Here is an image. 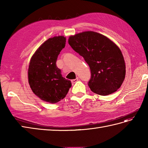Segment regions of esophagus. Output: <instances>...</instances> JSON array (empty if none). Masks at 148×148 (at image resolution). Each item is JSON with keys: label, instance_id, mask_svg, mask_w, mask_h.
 <instances>
[{"label": "esophagus", "instance_id": "34e87169", "mask_svg": "<svg viewBox=\"0 0 148 148\" xmlns=\"http://www.w3.org/2000/svg\"><path fill=\"white\" fill-rule=\"evenodd\" d=\"M79 80V78L78 77H77V78H76V79H72V80H71V82L72 83H75L76 82H77V81Z\"/></svg>", "mask_w": 148, "mask_h": 148}]
</instances>
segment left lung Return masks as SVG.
Instances as JSON below:
<instances>
[{"mask_svg": "<svg viewBox=\"0 0 148 148\" xmlns=\"http://www.w3.org/2000/svg\"><path fill=\"white\" fill-rule=\"evenodd\" d=\"M68 42L88 64L92 73L88 86L93 93L108 95L120 88L126 66L121 51L112 40L101 34L85 31L71 36Z\"/></svg>", "mask_w": 148, "mask_h": 148, "instance_id": "left-lung-1", "label": "left lung"}]
</instances>
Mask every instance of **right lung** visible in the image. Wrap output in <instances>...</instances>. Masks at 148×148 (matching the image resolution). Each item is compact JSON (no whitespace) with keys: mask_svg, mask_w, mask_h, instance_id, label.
Here are the masks:
<instances>
[{"mask_svg":"<svg viewBox=\"0 0 148 148\" xmlns=\"http://www.w3.org/2000/svg\"><path fill=\"white\" fill-rule=\"evenodd\" d=\"M65 42L63 36L49 38L37 49L29 63L28 79L31 90L40 99L51 103L64 99L72 85L56 65Z\"/></svg>","mask_w":148,"mask_h":148,"instance_id":"obj_1","label":"right lung"}]
</instances>
